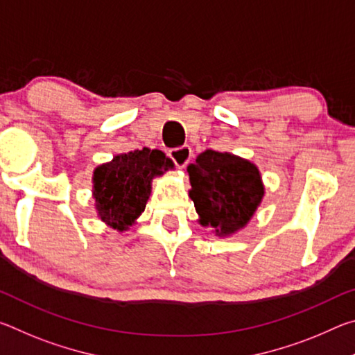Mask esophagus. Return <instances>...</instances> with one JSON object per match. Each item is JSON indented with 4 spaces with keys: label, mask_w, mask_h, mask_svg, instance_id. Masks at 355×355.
I'll return each mask as SVG.
<instances>
[{
    "label": "esophagus",
    "mask_w": 355,
    "mask_h": 355,
    "mask_svg": "<svg viewBox=\"0 0 355 355\" xmlns=\"http://www.w3.org/2000/svg\"><path fill=\"white\" fill-rule=\"evenodd\" d=\"M169 156L173 159V163L182 169V167H184L191 161L192 150L189 146H182V147L169 150Z\"/></svg>",
    "instance_id": "esophagus-1"
}]
</instances>
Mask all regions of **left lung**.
Here are the masks:
<instances>
[{
    "mask_svg": "<svg viewBox=\"0 0 355 355\" xmlns=\"http://www.w3.org/2000/svg\"><path fill=\"white\" fill-rule=\"evenodd\" d=\"M188 175L199 222L219 236L245 227L264 196L258 167L228 152L205 150L188 166Z\"/></svg>",
    "mask_w": 355,
    "mask_h": 355,
    "instance_id": "obj_1",
    "label": "left lung"
}]
</instances>
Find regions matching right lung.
<instances>
[{
  "label": "right lung",
  "instance_id": "1",
  "mask_svg": "<svg viewBox=\"0 0 355 355\" xmlns=\"http://www.w3.org/2000/svg\"><path fill=\"white\" fill-rule=\"evenodd\" d=\"M169 167L173 163L161 150L147 147L120 153L95 167L92 194L98 218L119 232L128 230L146 209L152 180Z\"/></svg>",
  "mask_w": 355,
  "mask_h": 355
}]
</instances>
